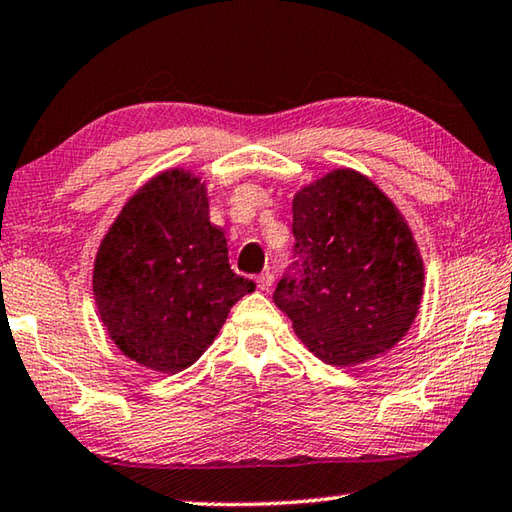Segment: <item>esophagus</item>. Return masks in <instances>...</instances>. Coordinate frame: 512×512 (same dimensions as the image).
<instances>
[{
	"mask_svg": "<svg viewBox=\"0 0 512 512\" xmlns=\"http://www.w3.org/2000/svg\"><path fill=\"white\" fill-rule=\"evenodd\" d=\"M256 285H258V290H270L272 285H274V274L270 270L263 272V274H258L256 276Z\"/></svg>",
	"mask_w": 512,
	"mask_h": 512,
	"instance_id": "obj_1",
	"label": "esophagus"
}]
</instances>
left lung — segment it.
I'll return each mask as SVG.
<instances>
[{
    "label": "left lung",
    "instance_id": "left-lung-1",
    "mask_svg": "<svg viewBox=\"0 0 512 512\" xmlns=\"http://www.w3.org/2000/svg\"><path fill=\"white\" fill-rule=\"evenodd\" d=\"M292 263L274 303L319 360L353 366L396 346L423 299V258L393 202L351 168L294 195Z\"/></svg>",
    "mask_w": 512,
    "mask_h": 512
}]
</instances>
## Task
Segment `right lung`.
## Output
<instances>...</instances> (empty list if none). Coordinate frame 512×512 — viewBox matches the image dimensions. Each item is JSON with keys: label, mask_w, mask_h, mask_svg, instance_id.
<instances>
[{"label": "right lung", "mask_w": 512, "mask_h": 512, "mask_svg": "<svg viewBox=\"0 0 512 512\" xmlns=\"http://www.w3.org/2000/svg\"><path fill=\"white\" fill-rule=\"evenodd\" d=\"M200 177L166 170L123 206L98 247L94 299L112 342L152 371L188 369L233 303L254 292L229 265Z\"/></svg>", "instance_id": "1"}]
</instances>
